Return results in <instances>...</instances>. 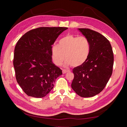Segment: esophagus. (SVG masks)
<instances>
[{"label": "esophagus", "instance_id": "1", "mask_svg": "<svg viewBox=\"0 0 127 127\" xmlns=\"http://www.w3.org/2000/svg\"><path fill=\"white\" fill-rule=\"evenodd\" d=\"M62 72H63V74H65L66 73H67L69 72L68 70H66V69H63V70H62Z\"/></svg>", "mask_w": 127, "mask_h": 127}]
</instances>
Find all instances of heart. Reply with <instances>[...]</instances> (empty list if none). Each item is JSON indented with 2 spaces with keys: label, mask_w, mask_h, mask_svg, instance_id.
Masks as SVG:
<instances>
[{
  "label": "heart",
  "mask_w": 127,
  "mask_h": 127,
  "mask_svg": "<svg viewBox=\"0 0 127 127\" xmlns=\"http://www.w3.org/2000/svg\"><path fill=\"white\" fill-rule=\"evenodd\" d=\"M91 45L85 36L68 35L60 40L59 45L52 47L53 61L60 65L65 58V65L77 67L84 64L90 53Z\"/></svg>",
  "instance_id": "obj_1"
}]
</instances>
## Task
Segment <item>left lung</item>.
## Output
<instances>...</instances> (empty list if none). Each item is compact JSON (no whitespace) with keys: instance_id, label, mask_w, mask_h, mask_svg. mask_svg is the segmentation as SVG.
I'll list each match as a JSON object with an SVG mask.
<instances>
[{"instance_id":"obj_1","label":"left lung","mask_w":127,"mask_h":127,"mask_svg":"<svg viewBox=\"0 0 127 127\" xmlns=\"http://www.w3.org/2000/svg\"><path fill=\"white\" fill-rule=\"evenodd\" d=\"M89 38L90 55L81 66L73 69L71 87L79 96L92 97L101 92L112 74L114 54L109 40L101 34L89 29H79Z\"/></svg>"}]
</instances>
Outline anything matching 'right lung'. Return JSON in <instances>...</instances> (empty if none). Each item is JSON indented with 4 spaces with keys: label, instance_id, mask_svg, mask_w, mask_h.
Listing matches in <instances>:
<instances>
[{
    "label": "right lung",
    "instance_id": "add662e5",
    "mask_svg": "<svg viewBox=\"0 0 127 127\" xmlns=\"http://www.w3.org/2000/svg\"><path fill=\"white\" fill-rule=\"evenodd\" d=\"M67 27H41L23 35L14 49L13 65L17 82L28 96L49 94L62 70L52 62V45Z\"/></svg>",
    "mask_w": 127,
    "mask_h": 127
}]
</instances>
